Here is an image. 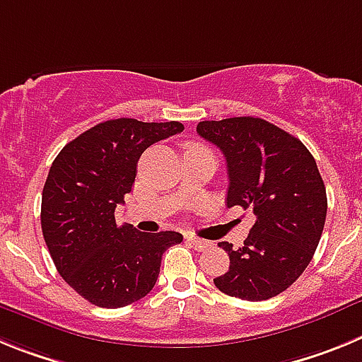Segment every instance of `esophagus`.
<instances>
[{
    "mask_svg": "<svg viewBox=\"0 0 362 362\" xmlns=\"http://www.w3.org/2000/svg\"><path fill=\"white\" fill-rule=\"evenodd\" d=\"M187 242L194 247L197 250H207L211 247L209 242H205V240H200L197 236H187Z\"/></svg>",
    "mask_w": 362,
    "mask_h": 362,
    "instance_id": "esophagus-1",
    "label": "esophagus"
}]
</instances>
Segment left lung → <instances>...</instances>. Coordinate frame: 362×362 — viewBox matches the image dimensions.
Returning <instances> with one entry per match:
<instances>
[{
  "label": "left lung",
  "mask_w": 362,
  "mask_h": 362,
  "mask_svg": "<svg viewBox=\"0 0 362 362\" xmlns=\"http://www.w3.org/2000/svg\"><path fill=\"white\" fill-rule=\"evenodd\" d=\"M197 132L226 157L227 207L256 214L242 247L218 243L230 265L214 285L247 301L274 298L303 274L321 240L327 189L317 164L299 139L258 117L204 120Z\"/></svg>",
  "instance_id": "8db88e82"
}]
</instances>
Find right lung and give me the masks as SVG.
<instances>
[{"label":"right lung","mask_w":362,"mask_h":362,"mask_svg":"<svg viewBox=\"0 0 362 362\" xmlns=\"http://www.w3.org/2000/svg\"><path fill=\"white\" fill-rule=\"evenodd\" d=\"M182 129L177 120H106L52 162L41 198L45 242L57 272L92 305L120 308L144 298L157 283L162 254L182 242L175 230L141 233L115 221L142 153Z\"/></svg>","instance_id":"1"}]
</instances>
